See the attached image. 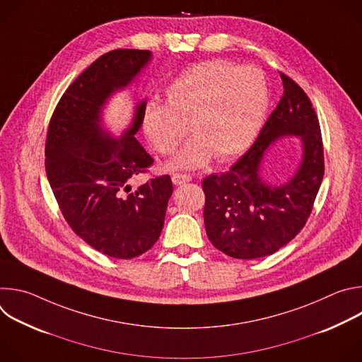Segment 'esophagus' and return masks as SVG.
<instances>
[{"instance_id":"34e87169","label":"esophagus","mask_w":362,"mask_h":362,"mask_svg":"<svg viewBox=\"0 0 362 362\" xmlns=\"http://www.w3.org/2000/svg\"><path fill=\"white\" fill-rule=\"evenodd\" d=\"M190 180H192V177H190L189 175L175 173V175L172 176V182H173L176 186H180V185H183V183H187V182H190Z\"/></svg>"}]
</instances>
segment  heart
I'll return each instance as SVG.
<instances>
[{
	"label": "heart",
	"mask_w": 362,
	"mask_h": 362,
	"mask_svg": "<svg viewBox=\"0 0 362 362\" xmlns=\"http://www.w3.org/2000/svg\"><path fill=\"white\" fill-rule=\"evenodd\" d=\"M268 106L269 88L259 70L211 60L177 76L166 88V103L148 101L141 127L154 150L170 154L189 124L194 137L169 166L196 169L214 154L218 160H228L243 153L259 133Z\"/></svg>",
	"instance_id": "heart-1"
}]
</instances>
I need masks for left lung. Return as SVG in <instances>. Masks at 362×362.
Instances as JSON below:
<instances>
[{"label":"left lung","instance_id":"obj_1","mask_svg":"<svg viewBox=\"0 0 362 362\" xmlns=\"http://www.w3.org/2000/svg\"><path fill=\"white\" fill-rule=\"evenodd\" d=\"M284 95L253 146L222 175L203 183L204 228L214 246L236 259L275 253L305 226L324 177L320 122L305 91L281 74ZM285 136H298L301 159L284 184L262 176L264 154Z\"/></svg>","mask_w":362,"mask_h":362}]
</instances>
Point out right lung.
Here are the masks:
<instances>
[{
    "label": "right lung",
    "mask_w": 362,
    "mask_h": 362,
    "mask_svg": "<svg viewBox=\"0 0 362 362\" xmlns=\"http://www.w3.org/2000/svg\"><path fill=\"white\" fill-rule=\"evenodd\" d=\"M148 49H115L97 59L66 90L51 117L45 172L71 229L91 247L132 259L158 242L173 193L169 175L132 189L153 159L134 134L147 100H137L130 124L115 136L105 123L109 100L148 66Z\"/></svg>",
    "instance_id": "obj_1"
}]
</instances>
